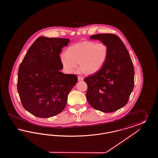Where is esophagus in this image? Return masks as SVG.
<instances>
[{
	"label": "esophagus",
	"mask_w": 158,
	"mask_h": 158,
	"mask_svg": "<svg viewBox=\"0 0 158 158\" xmlns=\"http://www.w3.org/2000/svg\"><path fill=\"white\" fill-rule=\"evenodd\" d=\"M77 78H78V81H81L83 80V77H82V76H78Z\"/></svg>",
	"instance_id": "34e87169"
}]
</instances>
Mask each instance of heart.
Listing matches in <instances>:
<instances>
[{"label":"heart","instance_id":"obj_1","mask_svg":"<svg viewBox=\"0 0 158 158\" xmlns=\"http://www.w3.org/2000/svg\"><path fill=\"white\" fill-rule=\"evenodd\" d=\"M108 57V48L105 44L86 41L70 46L66 54L61 55L60 61L69 73L76 72L79 64L83 73L90 75L102 69Z\"/></svg>","mask_w":158,"mask_h":158}]
</instances>
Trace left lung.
Wrapping results in <instances>:
<instances>
[{"instance_id": "1", "label": "left lung", "mask_w": 158, "mask_h": 158, "mask_svg": "<svg viewBox=\"0 0 158 158\" xmlns=\"http://www.w3.org/2000/svg\"><path fill=\"white\" fill-rule=\"evenodd\" d=\"M90 38L108 46V57L100 71L85 78L86 99L94 109L112 113L127 103L134 87L133 64L126 46L116 35L98 34Z\"/></svg>"}]
</instances>
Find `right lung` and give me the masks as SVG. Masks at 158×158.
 <instances>
[{
	"label": "right lung",
	"mask_w": 158,
	"mask_h": 158,
	"mask_svg": "<svg viewBox=\"0 0 158 158\" xmlns=\"http://www.w3.org/2000/svg\"><path fill=\"white\" fill-rule=\"evenodd\" d=\"M69 39L40 37L28 49L18 73L17 89L23 107L40 118H49L65 108L75 75L60 72V53Z\"/></svg>",
	"instance_id": "1"
}]
</instances>
